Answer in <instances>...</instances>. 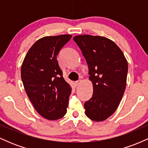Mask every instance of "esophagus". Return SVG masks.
Instances as JSON below:
<instances>
[{
    "instance_id": "esophagus-1",
    "label": "esophagus",
    "mask_w": 148,
    "mask_h": 148,
    "mask_svg": "<svg viewBox=\"0 0 148 148\" xmlns=\"http://www.w3.org/2000/svg\"><path fill=\"white\" fill-rule=\"evenodd\" d=\"M81 80H78V81H76V82H75L76 86H79V85H80V84H81Z\"/></svg>"
}]
</instances>
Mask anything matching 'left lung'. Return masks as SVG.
Returning <instances> with one entry per match:
<instances>
[{"instance_id":"left-lung-1","label":"left lung","mask_w":148,"mask_h":148,"mask_svg":"<svg viewBox=\"0 0 148 148\" xmlns=\"http://www.w3.org/2000/svg\"><path fill=\"white\" fill-rule=\"evenodd\" d=\"M73 40L82 51L93 84L92 97L84 103L86 116L103 121L116 111L127 84L128 64L113 41L101 36L77 35Z\"/></svg>"}]
</instances>
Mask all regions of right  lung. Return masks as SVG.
<instances>
[{"label": "right lung", "instance_id": "right-lung-1", "mask_svg": "<svg viewBox=\"0 0 148 148\" xmlns=\"http://www.w3.org/2000/svg\"><path fill=\"white\" fill-rule=\"evenodd\" d=\"M71 37L61 35L40 39L29 49L21 66L27 95L37 113L48 120H58L67 113L72 88L62 76L57 56Z\"/></svg>", "mask_w": 148, "mask_h": 148}]
</instances>
